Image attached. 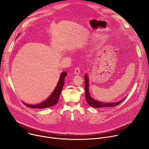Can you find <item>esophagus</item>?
Here are the masks:
<instances>
[{"label": "esophagus", "mask_w": 149, "mask_h": 149, "mask_svg": "<svg viewBox=\"0 0 149 149\" xmlns=\"http://www.w3.org/2000/svg\"><path fill=\"white\" fill-rule=\"evenodd\" d=\"M75 74H79V72H80V68L79 67H77L75 69Z\"/></svg>", "instance_id": "esophagus-1"}]
</instances>
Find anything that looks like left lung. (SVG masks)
<instances>
[{
    "mask_svg": "<svg viewBox=\"0 0 149 149\" xmlns=\"http://www.w3.org/2000/svg\"><path fill=\"white\" fill-rule=\"evenodd\" d=\"M85 91H86V99L87 102V103L90 105L92 107L94 108H109L111 107H115V106L118 105L120 104L125 98L121 100V101L116 102H103L101 101H97L95 100H94L90 95L89 94V85H88V76L87 75H85Z\"/></svg>",
    "mask_w": 149,
    "mask_h": 149,
    "instance_id": "8db88e82",
    "label": "left lung"
}]
</instances>
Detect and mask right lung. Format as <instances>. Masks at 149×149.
Instances as JSON below:
<instances>
[{"mask_svg": "<svg viewBox=\"0 0 149 149\" xmlns=\"http://www.w3.org/2000/svg\"><path fill=\"white\" fill-rule=\"evenodd\" d=\"M67 75V72H63L61 73L60 78L59 79V81L57 84V86H56V88H55L54 92L49 96V97L48 98H47V100H45V101L42 102L40 104H36V105H29V104H27L24 102H23V103L26 106H27L28 107H29L31 109H39L50 107H51V106L56 104L59 100V97L61 90L63 87V84H64L65 77Z\"/></svg>", "mask_w": 149, "mask_h": 149, "instance_id": "1", "label": "right lung"}]
</instances>
